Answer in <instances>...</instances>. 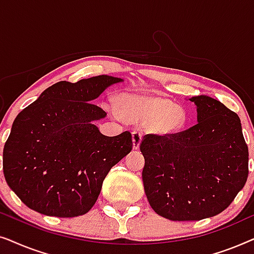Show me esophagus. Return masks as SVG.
<instances>
[{
    "label": "esophagus",
    "instance_id": "34e87169",
    "mask_svg": "<svg viewBox=\"0 0 254 254\" xmlns=\"http://www.w3.org/2000/svg\"><path fill=\"white\" fill-rule=\"evenodd\" d=\"M142 141V134L140 131H133V148L137 150L140 148V143Z\"/></svg>",
    "mask_w": 254,
    "mask_h": 254
}]
</instances>
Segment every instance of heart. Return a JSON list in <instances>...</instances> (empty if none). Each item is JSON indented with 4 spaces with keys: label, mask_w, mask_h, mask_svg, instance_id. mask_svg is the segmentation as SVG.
<instances>
[{
    "label": "heart",
    "mask_w": 254,
    "mask_h": 254,
    "mask_svg": "<svg viewBox=\"0 0 254 254\" xmlns=\"http://www.w3.org/2000/svg\"><path fill=\"white\" fill-rule=\"evenodd\" d=\"M120 111L127 120L143 123L149 133L159 136H170L179 133L187 121L186 111L166 97L143 93H124L119 97ZM114 117L117 110L109 106Z\"/></svg>",
    "instance_id": "obj_1"
}]
</instances>
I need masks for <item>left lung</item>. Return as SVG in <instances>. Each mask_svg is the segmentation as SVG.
<instances>
[{"mask_svg":"<svg viewBox=\"0 0 254 254\" xmlns=\"http://www.w3.org/2000/svg\"><path fill=\"white\" fill-rule=\"evenodd\" d=\"M197 124L170 136L145 135L144 192L171 221H200L229 207L249 176V149L239 117L209 96L190 98Z\"/></svg>","mask_w":254,"mask_h":254,"instance_id":"8db88e82","label":"left lung"}]
</instances>
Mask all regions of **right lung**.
Wrapping results in <instances>:
<instances>
[{"label": "right lung", "mask_w": 254, "mask_h": 254, "mask_svg": "<svg viewBox=\"0 0 254 254\" xmlns=\"http://www.w3.org/2000/svg\"><path fill=\"white\" fill-rule=\"evenodd\" d=\"M123 78L100 75L47 88L13 121L3 149L5 182L31 209L57 217L84 215L104 179L133 147L131 134L105 136L106 112L91 103Z\"/></svg>", "instance_id": "add662e5"}]
</instances>
